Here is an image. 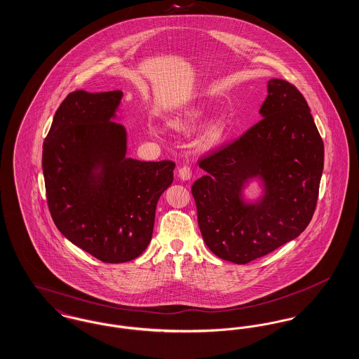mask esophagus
Returning a JSON list of instances; mask_svg holds the SVG:
<instances>
[{
    "mask_svg": "<svg viewBox=\"0 0 359 359\" xmlns=\"http://www.w3.org/2000/svg\"><path fill=\"white\" fill-rule=\"evenodd\" d=\"M177 176H179V179H180V180H183V182H187V180H189V179H191V176H192L189 167L184 165V167L179 168V171H177Z\"/></svg>",
    "mask_w": 359,
    "mask_h": 359,
    "instance_id": "1",
    "label": "esophagus"
}]
</instances>
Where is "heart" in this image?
I'll list each match as a JSON object with an SVG mask.
<instances>
[{"instance_id":"heart-1","label":"heart","mask_w":359,"mask_h":359,"mask_svg":"<svg viewBox=\"0 0 359 359\" xmlns=\"http://www.w3.org/2000/svg\"><path fill=\"white\" fill-rule=\"evenodd\" d=\"M202 118H203L202 110H191V111L184 113L183 116H179L176 118L168 121V125L177 132H189L196 125H199L202 122ZM224 129H226V122L223 118H215V120L211 121L205 128V142H208V144L217 142L223 136ZM151 133H152V136H157V132L154 129L151 130Z\"/></svg>"}]
</instances>
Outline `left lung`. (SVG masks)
Segmentation results:
<instances>
[{
  "label": "left lung",
  "instance_id": "1",
  "mask_svg": "<svg viewBox=\"0 0 359 359\" xmlns=\"http://www.w3.org/2000/svg\"><path fill=\"white\" fill-rule=\"evenodd\" d=\"M259 116L245 135L199 161L207 173L192 186L205 245L241 265L306 230L323 173L325 145L294 86L271 79ZM252 182L255 198L245 192Z\"/></svg>",
  "mask_w": 359,
  "mask_h": 359
}]
</instances>
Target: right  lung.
<instances>
[{
  "mask_svg": "<svg viewBox=\"0 0 359 359\" xmlns=\"http://www.w3.org/2000/svg\"><path fill=\"white\" fill-rule=\"evenodd\" d=\"M122 91H74L59 106L43 144L52 219L75 246L109 264L141 256L156 205L175 163L126 157L128 133L114 122Z\"/></svg>",
  "mask_w": 359,
  "mask_h": 359,
  "instance_id": "1",
  "label": "right lung"
}]
</instances>
